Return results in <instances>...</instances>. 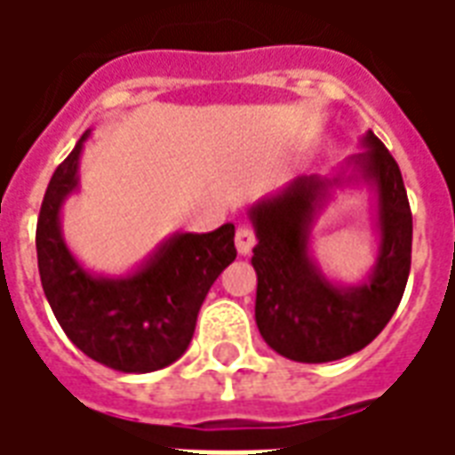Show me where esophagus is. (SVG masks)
<instances>
[{
  "label": "esophagus",
  "instance_id": "obj_1",
  "mask_svg": "<svg viewBox=\"0 0 455 455\" xmlns=\"http://www.w3.org/2000/svg\"><path fill=\"white\" fill-rule=\"evenodd\" d=\"M236 248H238V253L241 256H248L251 251H253V246H256V231L253 228H248V227H241L236 231Z\"/></svg>",
  "mask_w": 455,
  "mask_h": 455
}]
</instances>
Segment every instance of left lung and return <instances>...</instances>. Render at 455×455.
Segmentation results:
<instances>
[{
    "label": "left lung",
    "mask_w": 455,
    "mask_h": 455,
    "mask_svg": "<svg viewBox=\"0 0 455 455\" xmlns=\"http://www.w3.org/2000/svg\"><path fill=\"white\" fill-rule=\"evenodd\" d=\"M368 150L353 163L378 185L380 256L372 277L341 290L309 260V224L326 182L299 178L251 209L258 243L256 324L266 343L299 363H329L361 351L380 334L400 305L411 266V209L400 165L368 131Z\"/></svg>",
    "instance_id": "obj_1"
}]
</instances>
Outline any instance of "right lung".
Segmentation results:
<instances>
[{
    "label": "right lung",
    "instance_id": "obj_1",
    "mask_svg": "<svg viewBox=\"0 0 455 455\" xmlns=\"http://www.w3.org/2000/svg\"><path fill=\"white\" fill-rule=\"evenodd\" d=\"M84 139L45 189L36 224L41 285L58 324L84 355L121 372L160 371L188 351L209 287L234 263V224L180 234L131 277H92L70 256L58 227L65 195L77 185Z\"/></svg>",
    "mask_w": 455,
    "mask_h": 455
}]
</instances>
